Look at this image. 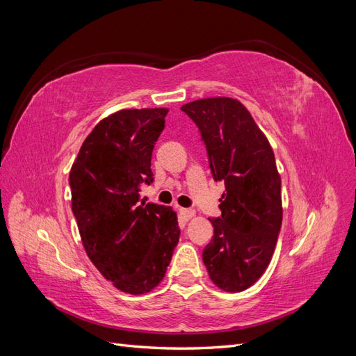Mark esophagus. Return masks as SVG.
Wrapping results in <instances>:
<instances>
[{
    "label": "esophagus",
    "mask_w": 356,
    "mask_h": 356,
    "mask_svg": "<svg viewBox=\"0 0 356 356\" xmlns=\"http://www.w3.org/2000/svg\"><path fill=\"white\" fill-rule=\"evenodd\" d=\"M179 213H181V217L184 218V220H191L193 217H195V209H188V208H181L179 209Z\"/></svg>",
    "instance_id": "1"
}]
</instances>
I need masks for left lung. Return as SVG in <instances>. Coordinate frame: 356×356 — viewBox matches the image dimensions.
I'll return each mask as SVG.
<instances>
[{
  "instance_id": "1",
  "label": "left lung",
  "mask_w": 356,
  "mask_h": 356,
  "mask_svg": "<svg viewBox=\"0 0 356 356\" xmlns=\"http://www.w3.org/2000/svg\"><path fill=\"white\" fill-rule=\"evenodd\" d=\"M181 110L199 127L212 177L225 187L203 263L220 289L241 293L264 273L281 232V175L273 149L238 99H199Z\"/></svg>"
}]
</instances>
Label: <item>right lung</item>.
Wrapping results in <instances>:
<instances>
[{"label": "right lung", "instance_id": "right-lung-1", "mask_svg": "<svg viewBox=\"0 0 356 356\" xmlns=\"http://www.w3.org/2000/svg\"><path fill=\"white\" fill-rule=\"evenodd\" d=\"M168 108L120 110L84 139L70 172L71 207L90 261L127 294H145L165 277L179 241L177 213L139 202L152 184L153 148Z\"/></svg>", "mask_w": 356, "mask_h": 356}]
</instances>
